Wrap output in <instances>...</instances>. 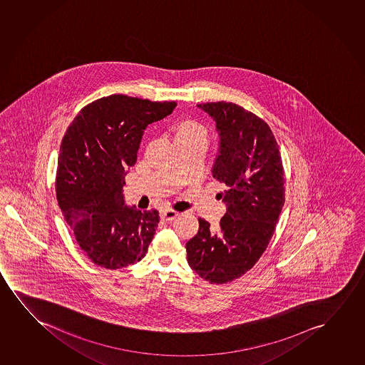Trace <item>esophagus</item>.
<instances>
[{
	"mask_svg": "<svg viewBox=\"0 0 365 365\" xmlns=\"http://www.w3.org/2000/svg\"><path fill=\"white\" fill-rule=\"evenodd\" d=\"M178 215V212H175L173 210H165L160 215V218L165 220V222H170V220H175V217Z\"/></svg>",
	"mask_w": 365,
	"mask_h": 365,
	"instance_id": "obj_1",
	"label": "esophagus"
}]
</instances>
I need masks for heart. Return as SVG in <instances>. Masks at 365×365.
I'll list each match as a JSON object with an SVG mask.
<instances>
[{
	"label": "heart",
	"mask_w": 365,
	"mask_h": 365,
	"mask_svg": "<svg viewBox=\"0 0 365 365\" xmlns=\"http://www.w3.org/2000/svg\"><path fill=\"white\" fill-rule=\"evenodd\" d=\"M195 138H207V130L205 125L195 120H183L177 125L175 140H195Z\"/></svg>",
	"instance_id": "heart-1"
}]
</instances>
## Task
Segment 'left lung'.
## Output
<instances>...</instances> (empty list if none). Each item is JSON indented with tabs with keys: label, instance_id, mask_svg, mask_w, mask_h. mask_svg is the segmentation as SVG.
I'll return each instance as SVG.
<instances>
[{
	"label": "left lung",
	"instance_id": "left-lung-1",
	"mask_svg": "<svg viewBox=\"0 0 365 365\" xmlns=\"http://www.w3.org/2000/svg\"><path fill=\"white\" fill-rule=\"evenodd\" d=\"M215 120L220 148L212 173L225 185L227 212L218 230L200 218L187 242V260L200 278L225 284L240 278L264 253L284 205V170L269 125L230 102L197 105Z\"/></svg>",
	"mask_w": 365,
	"mask_h": 365
}]
</instances>
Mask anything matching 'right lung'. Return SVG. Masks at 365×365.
<instances>
[{
	"instance_id": "add662e5",
	"label": "right lung",
	"mask_w": 365,
	"mask_h": 365,
	"mask_svg": "<svg viewBox=\"0 0 365 365\" xmlns=\"http://www.w3.org/2000/svg\"><path fill=\"white\" fill-rule=\"evenodd\" d=\"M175 106L102 97L83 107L66 132L56 195L81 250L95 264L120 269L145 257L160 215L125 205L122 188L145 127L170 115Z\"/></svg>"
}]
</instances>
